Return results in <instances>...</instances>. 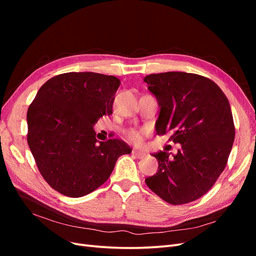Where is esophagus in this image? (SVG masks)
I'll list each match as a JSON object with an SVG mask.
<instances>
[{"instance_id": "esophagus-1", "label": "esophagus", "mask_w": 256, "mask_h": 256, "mask_svg": "<svg viewBox=\"0 0 256 256\" xmlns=\"http://www.w3.org/2000/svg\"><path fill=\"white\" fill-rule=\"evenodd\" d=\"M131 154H132V156H134V157H136V158H138V159H142V158H144L146 156V152H138V150H134L132 152H131Z\"/></svg>"}]
</instances>
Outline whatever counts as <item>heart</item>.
I'll return each mask as SVG.
<instances>
[{
    "label": "heart",
    "mask_w": 256,
    "mask_h": 256,
    "mask_svg": "<svg viewBox=\"0 0 256 256\" xmlns=\"http://www.w3.org/2000/svg\"><path fill=\"white\" fill-rule=\"evenodd\" d=\"M144 136L145 131L138 129H128L126 132L124 134V138H125V140L127 142L136 146H141L143 144Z\"/></svg>",
    "instance_id": "b5f03b06"
}]
</instances>
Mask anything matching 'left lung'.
Masks as SVG:
<instances>
[{"instance_id": "1", "label": "left lung", "mask_w": 256, "mask_h": 256, "mask_svg": "<svg viewBox=\"0 0 256 256\" xmlns=\"http://www.w3.org/2000/svg\"><path fill=\"white\" fill-rule=\"evenodd\" d=\"M144 81L160 106L157 134L172 132L170 140L182 144L173 157L152 154L158 171L145 182L168 204L193 202L212 189L228 164L235 138L228 100L214 81L196 74H152Z\"/></svg>"}]
</instances>
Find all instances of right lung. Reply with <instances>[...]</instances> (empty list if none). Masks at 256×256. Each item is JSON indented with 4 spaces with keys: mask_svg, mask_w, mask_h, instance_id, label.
<instances>
[{
    "mask_svg": "<svg viewBox=\"0 0 256 256\" xmlns=\"http://www.w3.org/2000/svg\"><path fill=\"white\" fill-rule=\"evenodd\" d=\"M120 81L96 72H66L53 76L30 104L28 144L38 170L51 188L80 198L110 177L120 156L131 148L118 138L98 142L92 129L112 114Z\"/></svg>",
    "mask_w": 256,
    "mask_h": 256,
    "instance_id": "add662e5",
    "label": "right lung"
}]
</instances>
